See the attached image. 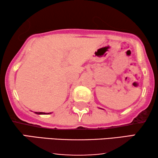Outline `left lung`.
Segmentation results:
<instances>
[{"mask_svg":"<svg viewBox=\"0 0 158 158\" xmlns=\"http://www.w3.org/2000/svg\"><path fill=\"white\" fill-rule=\"evenodd\" d=\"M99 109H101V108H99Z\"/></svg>","mask_w":158,"mask_h":158,"instance_id":"left-lung-1","label":"left lung"}]
</instances>
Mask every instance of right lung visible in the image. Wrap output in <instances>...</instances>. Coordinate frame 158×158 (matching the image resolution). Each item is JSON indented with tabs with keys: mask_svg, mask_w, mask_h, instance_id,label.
I'll use <instances>...</instances> for the list:
<instances>
[{
	"mask_svg": "<svg viewBox=\"0 0 158 158\" xmlns=\"http://www.w3.org/2000/svg\"><path fill=\"white\" fill-rule=\"evenodd\" d=\"M34 113L36 114H50V113H44V112H34Z\"/></svg>",
	"mask_w": 158,
	"mask_h": 158,
	"instance_id": "obj_1",
	"label": "right lung"
}]
</instances>
